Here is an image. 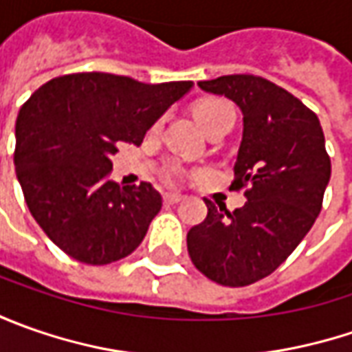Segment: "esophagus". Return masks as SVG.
Segmentation results:
<instances>
[{
    "mask_svg": "<svg viewBox=\"0 0 352 352\" xmlns=\"http://www.w3.org/2000/svg\"><path fill=\"white\" fill-rule=\"evenodd\" d=\"M182 199L184 196H180V194H164V204H178Z\"/></svg>",
    "mask_w": 352,
    "mask_h": 352,
    "instance_id": "esophagus-1",
    "label": "esophagus"
}]
</instances>
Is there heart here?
Returning <instances> with one entry per match:
<instances>
[{
	"instance_id": "1",
	"label": "heart",
	"mask_w": 352,
	"mask_h": 352,
	"mask_svg": "<svg viewBox=\"0 0 352 352\" xmlns=\"http://www.w3.org/2000/svg\"><path fill=\"white\" fill-rule=\"evenodd\" d=\"M194 116L201 123V127L210 133V131L217 129L219 125L233 123L235 121V109H233V105L227 102V100H221V98H206V100H201V102H197L194 105ZM170 172L178 174L180 166L178 164H172Z\"/></svg>"
}]
</instances>
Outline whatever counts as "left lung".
<instances>
[{
    "label": "left lung",
    "instance_id": "1",
    "mask_svg": "<svg viewBox=\"0 0 352 352\" xmlns=\"http://www.w3.org/2000/svg\"><path fill=\"white\" fill-rule=\"evenodd\" d=\"M243 111V141L231 190H245L235 211L208 201V217L188 231V252L201 274L223 286H249L290 256L316 223L331 178L318 116L290 91L252 74L199 82Z\"/></svg>",
    "mask_w": 352,
    "mask_h": 352
}]
</instances>
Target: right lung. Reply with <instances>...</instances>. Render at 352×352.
Segmentation results:
<instances>
[{"label":"right lung","mask_w":352,"mask_h":352,"mask_svg":"<svg viewBox=\"0 0 352 352\" xmlns=\"http://www.w3.org/2000/svg\"><path fill=\"white\" fill-rule=\"evenodd\" d=\"M190 88L192 82L78 72L48 80L21 105L15 172L31 215L68 256L100 266L141 245L162 197L148 182H111L109 156L121 142L141 144Z\"/></svg>","instance_id":"right-lung-1"}]
</instances>
